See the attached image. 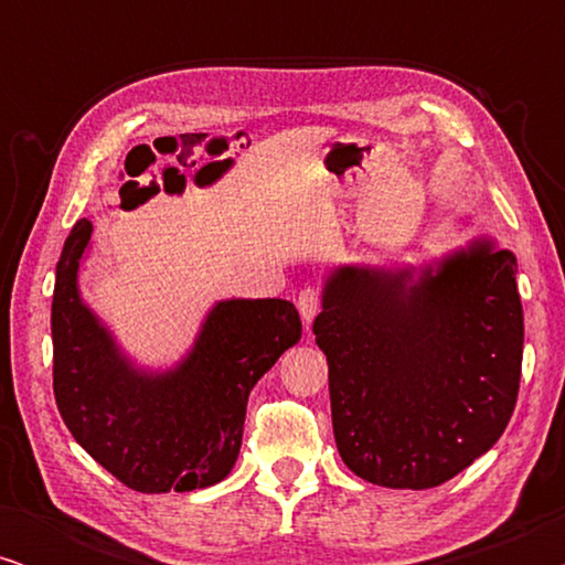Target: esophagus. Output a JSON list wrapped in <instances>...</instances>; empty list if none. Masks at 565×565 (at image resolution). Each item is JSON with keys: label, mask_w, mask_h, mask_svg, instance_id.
<instances>
[{"label": "esophagus", "mask_w": 565, "mask_h": 565, "mask_svg": "<svg viewBox=\"0 0 565 565\" xmlns=\"http://www.w3.org/2000/svg\"><path fill=\"white\" fill-rule=\"evenodd\" d=\"M319 306H321V298L316 288H303L298 292V311H300V319L306 323V329H311V321L316 319V313H319Z\"/></svg>", "instance_id": "34e87169"}]
</instances>
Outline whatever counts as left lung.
I'll list each match as a JSON object with an SVG mask.
<instances>
[{"mask_svg": "<svg viewBox=\"0 0 565 565\" xmlns=\"http://www.w3.org/2000/svg\"><path fill=\"white\" fill-rule=\"evenodd\" d=\"M337 450L385 489H435L512 419L524 319L516 257L489 236L422 267L342 265L313 321Z\"/></svg>", "mask_w": 565, "mask_h": 565, "instance_id": "8db88e82", "label": "left lung"}]
</instances>
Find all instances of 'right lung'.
Masks as SVG:
<instances>
[{
    "label": "right lung",
    "instance_id": "add662e5",
    "mask_svg": "<svg viewBox=\"0 0 565 565\" xmlns=\"http://www.w3.org/2000/svg\"><path fill=\"white\" fill-rule=\"evenodd\" d=\"M89 238L92 221H76L56 265L51 334L61 419L134 491L182 493L223 481L238 458L252 388L298 344L296 306L282 298L218 300L174 367H138L82 300Z\"/></svg>",
    "mask_w": 565,
    "mask_h": 565
}]
</instances>
